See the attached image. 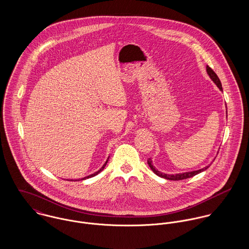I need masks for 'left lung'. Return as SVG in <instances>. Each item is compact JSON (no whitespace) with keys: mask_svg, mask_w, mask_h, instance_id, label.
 Segmentation results:
<instances>
[{"mask_svg":"<svg viewBox=\"0 0 249 249\" xmlns=\"http://www.w3.org/2000/svg\"><path fill=\"white\" fill-rule=\"evenodd\" d=\"M206 71H207V73L209 74L210 78L213 80V82L215 83V85L218 87V89H219L220 91H222L221 82H220V80H219L218 76L216 75V73H215V72H214V71H213V70L209 67V66H207V67H206ZM226 114H227V109H226ZM147 164H148L149 168L152 170V172H153L156 176H158V177H160V178H165V179H169V180H183V179L193 178V177H195V176H196V175H198V174H200V173L204 172V171H205V170H207V169H208V167H209V166H207V167H205V168H203V169H200V170H197V171H193V172H188V173H183V174L167 175V174L161 173V172H159L158 170H156V169H155V167L152 165V161H151V159H150V158H148V160H147Z\"/></svg>","mask_w":249,"mask_h":249,"instance_id":"obj_1","label":"left lung"}]
</instances>
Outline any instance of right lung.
<instances>
[{
  "instance_id": "right-lung-1",
  "label": "right lung",
  "mask_w": 249,
  "mask_h": 249,
  "mask_svg": "<svg viewBox=\"0 0 249 249\" xmlns=\"http://www.w3.org/2000/svg\"><path fill=\"white\" fill-rule=\"evenodd\" d=\"M107 162H108V158H107V162H106V163H105V165H104V166H103V167H102V168H101V169H100V170H99V171H98V172H96V173H94V174H93V175H90V176H88V177H86V178H81V179H77V180H84V179H87V178H93V177H95V176H97V175H99V174H100V173H101V172H102V171H104V169H105V168H106V166H107ZM70 181H72V180H70ZM75 181H76V180H75Z\"/></svg>"
}]
</instances>
